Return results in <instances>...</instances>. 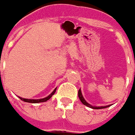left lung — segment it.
Returning <instances> with one entry per match:
<instances>
[{
	"instance_id": "8db88e82",
	"label": "left lung",
	"mask_w": 135,
	"mask_h": 135,
	"mask_svg": "<svg viewBox=\"0 0 135 135\" xmlns=\"http://www.w3.org/2000/svg\"><path fill=\"white\" fill-rule=\"evenodd\" d=\"M78 97H79V99H80L81 102L84 105H85V106H87L88 107H90V108H92V109L99 110V109H104V108H107V107H110V105H109V106H104V107H94V106H92L91 104H89V103H87V102H86V100L84 99V97H83V95H82V93H81V89L78 90Z\"/></svg>"
}]
</instances>
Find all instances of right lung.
I'll use <instances>...</instances> for the list:
<instances>
[{"label":"right lung","mask_w":135,"mask_h":135,"mask_svg":"<svg viewBox=\"0 0 135 135\" xmlns=\"http://www.w3.org/2000/svg\"><path fill=\"white\" fill-rule=\"evenodd\" d=\"M56 90H57V88H56V89H55L52 93H50L48 96H46V97H45V98H42V99H25V98H22V97H19V99H20L21 100L24 101V102H26V103H43V102H46L47 100H49V99L52 97V95H54V94L55 93Z\"/></svg>","instance_id":"add662e5"}]
</instances>
